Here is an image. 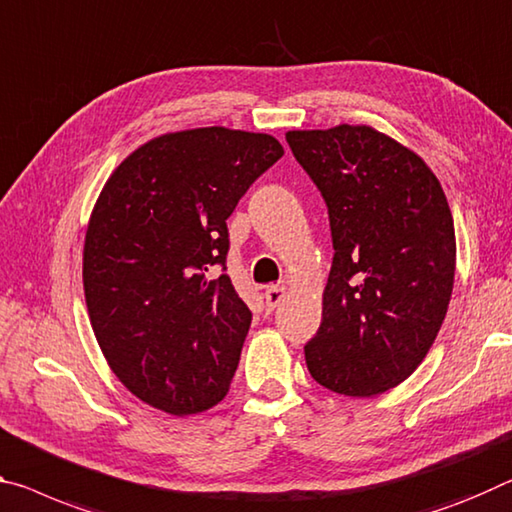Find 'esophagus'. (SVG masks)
Wrapping results in <instances>:
<instances>
[{"label": "esophagus", "mask_w": 512, "mask_h": 512, "mask_svg": "<svg viewBox=\"0 0 512 512\" xmlns=\"http://www.w3.org/2000/svg\"><path fill=\"white\" fill-rule=\"evenodd\" d=\"M287 296V287L285 285H273L264 291V300H266V307L273 310L275 305H280V300Z\"/></svg>", "instance_id": "esophagus-1"}]
</instances>
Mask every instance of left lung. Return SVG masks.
<instances>
[{
    "instance_id": "obj_1",
    "label": "left lung",
    "mask_w": 512,
    "mask_h": 512,
    "mask_svg": "<svg viewBox=\"0 0 512 512\" xmlns=\"http://www.w3.org/2000/svg\"><path fill=\"white\" fill-rule=\"evenodd\" d=\"M287 143L326 200L335 248L307 369L330 392L378 396L424 362L449 310V202L417 152L371 125L294 129Z\"/></svg>"
}]
</instances>
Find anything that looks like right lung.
Listing matches in <instances>:
<instances>
[{
    "label": "right lung",
    "mask_w": 512,
    "mask_h": 512,
    "mask_svg": "<svg viewBox=\"0 0 512 512\" xmlns=\"http://www.w3.org/2000/svg\"><path fill=\"white\" fill-rule=\"evenodd\" d=\"M285 150L271 134L196 127L120 161L88 218L84 296L104 360L136 399L189 417L225 399L250 328L227 218Z\"/></svg>",
    "instance_id": "1"
}]
</instances>
